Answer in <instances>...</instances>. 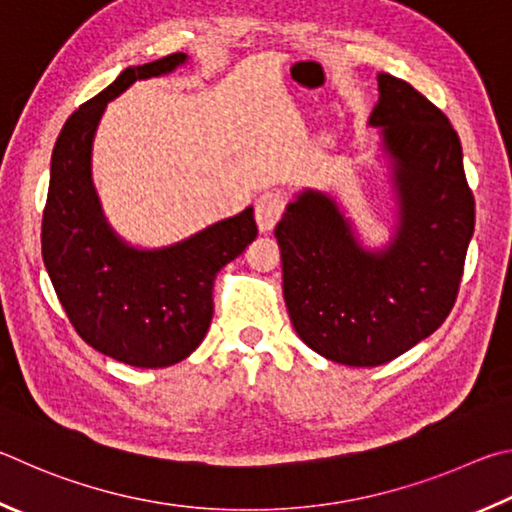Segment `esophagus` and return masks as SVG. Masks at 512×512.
I'll use <instances>...</instances> for the list:
<instances>
[{
  "mask_svg": "<svg viewBox=\"0 0 512 512\" xmlns=\"http://www.w3.org/2000/svg\"><path fill=\"white\" fill-rule=\"evenodd\" d=\"M285 213V197L281 193H263L256 202V224L261 231H272Z\"/></svg>",
  "mask_w": 512,
  "mask_h": 512,
  "instance_id": "1",
  "label": "esophagus"
}]
</instances>
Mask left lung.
I'll list each match as a JSON object with an SVG mask.
<instances>
[{
    "mask_svg": "<svg viewBox=\"0 0 512 512\" xmlns=\"http://www.w3.org/2000/svg\"><path fill=\"white\" fill-rule=\"evenodd\" d=\"M371 125L396 157L400 229L384 254L357 245L326 195L303 193L276 224L283 294L299 337L348 366H380L443 324L461 288L474 195L459 134L438 107L380 74Z\"/></svg>",
    "mask_w": 512,
    "mask_h": 512,
    "instance_id": "obj_1",
    "label": "left lung"
}]
</instances>
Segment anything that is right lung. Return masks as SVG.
Returning a JSON list of instances; mask_svg holds the SVG:
<instances>
[{"label": "right lung", "mask_w": 512, "mask_h": 512, "mask_svg": "<svg viewBox=\"0 0 512 512\" xmlns=\"http://www.w3.org/2000/svg\"><path fill=\"white\" fill-rule=\"evenodd\" d=\"M186 53L130 67L69 116L53 146L42 258L67 319L98 353L139 369L191 355L213 317V281L258 236L254 209L159 251L125 247L107 227L89 179V150L107 101L134 80L173 71Z\"/></svg>", "instance_id": "right-lung-1"}]
</instances>
